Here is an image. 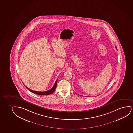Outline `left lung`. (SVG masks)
I'll use <instances>...</instances> for the list:
<instances>
[{
    "mask_svg": "<svg viewBox=\"0 0 133 133\" xmlns=\"http://www.w3.org/2000/svg\"><path fill=\"white\" fill-rule=\"evenodd\" d=\"M116 49H117V47H116Z\"/></svg>",
    "mask_w": 133,
    "mask_h": 133,
    "instance_id": "8db88e82",
    "label": "left lung"
}]
</instances>
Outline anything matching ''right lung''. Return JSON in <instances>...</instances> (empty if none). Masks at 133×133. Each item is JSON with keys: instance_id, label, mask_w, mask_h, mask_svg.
I'll list each match as a JSON object with an SVG mask.
<instances>
[{"instance_id": "right-lung-1", "label": "right lung", "mask_w": 133, "mask_h": 133, "mask_svg": "<svg viewBox=\"0 0 133 133\" xmlns=\"http://www.w3.org/2000/svg\"><path fill=\"white\" fill-rule=\"evenodd\" d=\"M57 79L56 81L55 84H54V85L50 89H49L48 91H45V92H39V91H35L34 90H32L31 89H29L26 86H25V87L27 88V89H28L29 91H30L31 92H33L34 94H37V95H49V94H52L55 90L56 88L57 87Z\"/></svg>"}]
</instances>
